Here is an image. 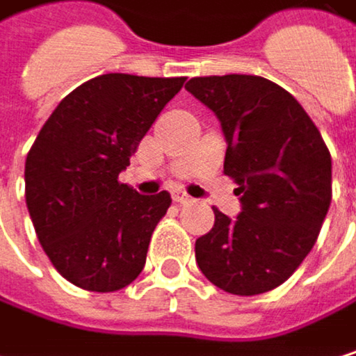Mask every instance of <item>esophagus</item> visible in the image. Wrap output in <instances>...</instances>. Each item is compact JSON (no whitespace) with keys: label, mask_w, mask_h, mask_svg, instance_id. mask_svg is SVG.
Listing matches in <instances>:
<instances>
[{"label":"esophagus","mask_w":356,"mask_h":356,"mask_svg":"<svg viewBox=\"0 0 356 356\" xmlns=\"http://www.w3.org/2000/svg\"><path fill=\"white\" fill-rule=\"evenodd\" d=\"M172 200H175L177 204H190V202H192V198H190L186 192H181V190H175V192H172Z\"/></svg>","instance_id":"34e87169"}]
</instances>
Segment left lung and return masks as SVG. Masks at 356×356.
Listing matches in <instances>:
<instances>
[{"label": "left lung", "mask_w": 356, "mask_h": 356, "mask_svg": "<svg viewBox=\"0 0 356 356\" xmlns=\"http://www.w3.org/2000/svg\"><path fill=\"white\" fill-rule=\"evenodd\" d=\"M186 89L215 112L242 213L215 211L196 263L217 288L254 296L282 286L317 242L332 202L330 149L292 93L254 74L196 76Z\"/></svg>", "instance_id": "8db88e82"}]
</instances>
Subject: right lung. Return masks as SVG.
Masks as SVG:
<instances>
[{
  "mask_svg": "<svg viewBox=\"0 0 356 356\" xmlns=\"http://www.w3.org/2000/svg\"><path fill=\"white\" fill-rule=\"evenodd\" d=\"M186 76L99 74L70 91L24 164V198L56 271L89 292H116L143 269L170 194L139 196L120 170Z\"/></svg>",
  "mask_w": 356,
  "mask_h": 356,
  "instance_id": "right-lung-1",
  "label": "right lung"
}]
</instances>
